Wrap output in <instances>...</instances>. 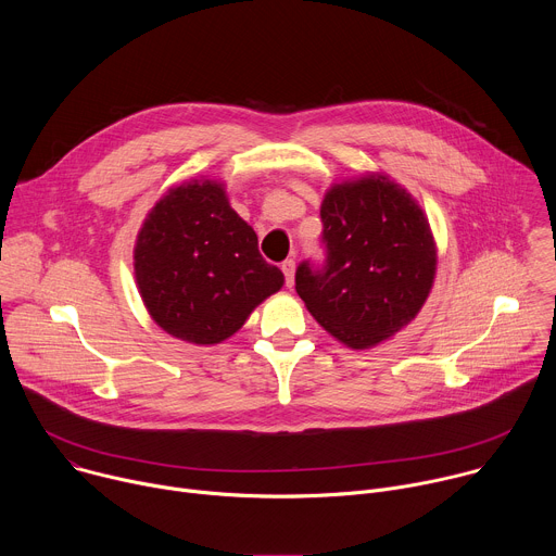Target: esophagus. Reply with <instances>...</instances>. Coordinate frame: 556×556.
Listing matches in <instances>:
<instances>
[{
    "mask_svg": "<svg viewBox=\"0 0 556 556\" xmlns=\"http://www.w3.org/2000/svg\"><path fill=\"white\" fill-rule=\"evenodd\" d=\"M281 270H283V275H286V286L292 288V286H294V270H296L294 260H286V262L281 264Z\"/></svg>",
    "mask_w": 556,
    "mask_h": 556,
    "instance_id": "1",
    "label": "esophagus"
}]
</instances>
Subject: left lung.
<instances>
[{
  "label": "left lung",
  "instance_id": "8db88e82",
  "mask_svg": "<svg viewBox=\"0 0 556 556\" xmlns=\"http://www.w3.org/2000/svg\"><path fill=\"white\" fill-rule=\"evenodd\" d=\"M328 266L296 268V294L339 343L369 350L407 328L435 281L438 247L418 200L382 172L334 182L321 202Z\"/></svg>",
  "mask_w": 556,
  "mask_h": 556
}]
</instances>
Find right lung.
Wrapping results in <instances>:
<instances>
[{"label":"right lung","mask_w":556,"mask_h":556,"mask_svg":"<svg viewBox=\"0 0 556 556\" xmlns=\"http://www.w3.org/2000/svg\"><path fill=\"white\" fill-rule=\"evenodd\" d=\"M134 277L157 328L217 345L279 292L283 273L257 249V235L206 176L172 187L147 213L134 247Z\"/></svg>","instance_id":"right-lung-1"}]
</instances>
